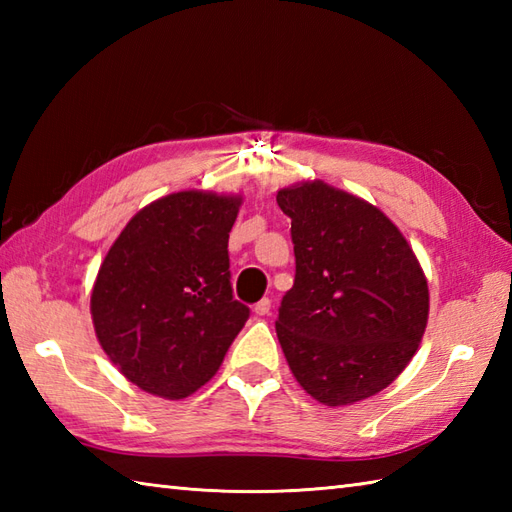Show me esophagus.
Instances as JSON below:
<instances>
[{
    "label": "esophagus",
    "mask_w": 512,
    "mask_h": 512,
    "mask_svg": "<svg viewBox=\"0 0 512 512\" xmlns=\"http://www.w3.org/2000/svg\"><path fill=\"white\" fill-rule=\"evenodd\" d=\"M253 310H255L257 317H266V314L270 312V299H262V301H257Z\"/></svg>",
    "instance_id": "34e87169"
}]
</instances>
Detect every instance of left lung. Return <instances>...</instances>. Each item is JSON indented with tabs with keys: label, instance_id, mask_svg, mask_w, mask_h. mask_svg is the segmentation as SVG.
Wrapping results in <instances>:
<instances>
[{
	"label": "left lung",
	"instance_id": "left-lung-1",
	"mask_svg": "<svg viewBox=\"0 0 512 512\" xmlns=\"http://www.w3.org/2000/svg\"><path fill=\"white\" fill-rule=\"evenodd\" d=\"M297 275L275 321L292 376L328 407L376 396L416 354L429 319L424 270L398 226L323 180L277 191Z\"/></svg>",
	"mask_w": 512,
	"mask_h": 512
}]
</instances>
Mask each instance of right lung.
Segmentation results:
<instances>
[{"label": "right lung", "instance_id": "1", "mask_svg": "<svg viewBox=\"0 0 512 512\" xmlns=\"http://www.w3.org/2000/svg\"><path fill=\"white\" fill-rule=\"evenodd\" d=\"M242 195L178 191L143 206L107 250L90 312L129 383L180 400L217 374L248 319L233 299L228 233Z\"/></svg>", "mask_w": 512, "mask_h": 512}]
</instances>
